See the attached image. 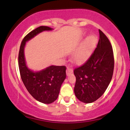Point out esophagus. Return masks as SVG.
<instances>
[{
  "mask_svg": "<svg viewBox=\"0 0 130 130\" xmlns=\"http://www.w3.org/2000/svg\"><path fill=\"white\" fill-rule=\"evenodd\" d=\"M73 70L71 68L68 67V68H67V70H66V73H67V76H69L70 74H71V73H73Z\"/></svg>",
  "mask_w": 130,
  "mask_h": 130,
  "instance_id": "esophagus-1",
  "label": "esophagus"
}]
</instances>
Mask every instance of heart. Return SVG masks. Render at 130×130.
<instances>
[{
    "instance_id": "obj_1",
    "label": "heart",
    "mask_w": 130,
    "mask_h": 130,
    "mask_svg": "<svg viewBox=\"0 0 130 130\" xmlns=\"http://www.w3.org/2000/svg\"><path fill=\"white\" fill-rule=\"evenodd\" d=\"M98 42V37L91 35L85 40L77 48L73 56V61L77 64H80L87 60Z\"/></svg>"
}]
</instances>
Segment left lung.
Returning a JSON list of instances; mask_svg holds the SVG:
<instances>
[{
    "label": "left lung",
    "instance_id": "left-lung-1",
    "mask_svg": "<svg viewBox=\"0 0 130 130\" xmlns=\"http://www.w3.org/2000/svg\"><path fill=\"white\" fill-rule=\"evenodd\" d=\"M97 47L85 63L74 70V93L86 104L98 100L107 90L114 71L113 51L110 40L101 30Z\"/></svg>",
    "mask_w": 130,
    "mask_h": 130
}]
</instances>
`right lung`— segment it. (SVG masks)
I'll use <instances>...</instances> for the list:
<instances>
[{
  "label": "right lung",
  "instance_id": "1",
  "mask_svg": "<svg viewBox=\"0 0 130 130\" xmlns=\"http://www.w3.org/2000/svg\"><path fill=\"white\" fill-rule=\"evenodd\" d=\"M46 26H40L29 32L22 41L18 62L21 79L29 94L43 104H51L57 99L60 87L66 78V67L51 65L42 71L34 72L26 65L24 48L26 42L43 31L52 30Z\"/></svg>",
  "mask_w": 130,
  "mask_h": 130
}]
</instances>
